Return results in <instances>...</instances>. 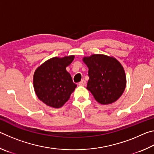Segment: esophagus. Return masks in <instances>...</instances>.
I'll use <instances>...</instances> for the list:
<instances>
[{
	"label": "esophagus",
	"instance_id": "34e87169",
	"mask_svg": "<svg viewBox=\"0 0 154 154\" xmlns=\"http://www.w3.org/2000/svg\"><path fill=\"white\" fill-rule=\"evenodd\" d=\"M85 83H86V82H85V80L83 79L79 83V85H80V86H84V85H85Z\"/></svg>",
	"mask_w": 154,
	"mask_h": 154
}]
</instances>
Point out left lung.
Here are the masks:
<instances>
[{"label":"left lung","mask_w":154,"mask_h":154,"mask_svg":"<svg viewBox=\"0 0 154 154\" xmlns=\"http://www.w3.org/2000/svg\"><path fill=\"white\" fill-rule=\"evenodd\" d=\"M83 61L89 69L87 89L95 100L102 105L116 102L126 85V74L119 62L103 54L84 57Z\"/></svg>","instance_id":"left-lung-1"}]
</instances>
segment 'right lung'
Returning <instances> with one entry per match:
<instances>
[{
	"label": "right lung",
	"instance_id": "add662e5",
	"mask_svg": "<svg viewBox=\"0 0 154 154\" xmlns=\"http://www.w3.org/2000/svg\"><path fill=\"white\" fill-rule=\"evenodd\" d=\"M74 56L54 57L38 66L34 73V89L37 97L48 106L60 108L66 103L77 85L66 68Z\"/></svg>",
	"mask_w": 154,
	"mask_h": 154
}]
</instances>
